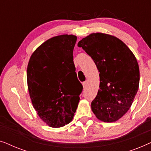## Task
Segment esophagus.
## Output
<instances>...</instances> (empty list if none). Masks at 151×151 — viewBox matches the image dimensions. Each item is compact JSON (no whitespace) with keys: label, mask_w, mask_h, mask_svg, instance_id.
<instances>
[{"label":"esophagus","mask_w":151,"mask_h":151,"mask_svg":"<svg viewBox=\"0 0 151 151\" xmlns=\"http://www.w3.org/2000/svg\"><path fill=\"white\" fill-rule=\"evenodd\" d=\"M82 86H83V88H86V86H87V82H84L83 83H82Z\"/></svg>","instance_id":"1"}]
</instances>
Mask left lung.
I'll use <instances>...</instances> for the list:
<instances>
[{"label":"left lung","mask_w":151,"mask_h":151,"mask_svg":"<svg viewBox=\"0 0 151 151\" xmlns=\"http://www.w3.org/2000/svg\"><path fill=\"white\" fill-rule=\"evenodd\" d=\"M93 60L100 72V89L91 102L99 120L114 122L123 117L133 104L139 84L137 59L117 37L92 33L78 43Z\"/></svg>","instance_id":"8db88e82"}]
</instances>
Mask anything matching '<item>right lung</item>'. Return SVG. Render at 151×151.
Here are the masks:
<instances>
[{
  "label": "right lung",
  "instance_id": "1",
  "mask_svg": "<svg viewBox=\"0 0 151 151\" xmlns=\"http://www.w3.org/2000/svg\"><path fill=\"white\" fill-rule=\"evenodd\" d=\"M77 36L63 34L40 45L31 55L27 80L33 106L49 127L59 128L73 118L82 85L78 81L73 51Z\"/></svg>",
  "mask_w": 151,
  "mask_h": 151
}]
</instances>
